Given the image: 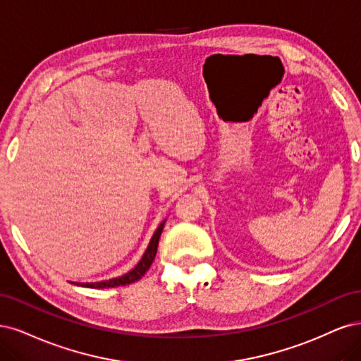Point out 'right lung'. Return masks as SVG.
<instances>
[{"label":"right lung","mask_w":361,"mask_h":361,"mask_svg":"<svg viewBox=\"0 0 361 361\" xmlns=\"http://www.w3.org/2000/svg\"><path fill=\"white\" fill-rule=\"evenodd\" d=\"M165 222H166V219L157 226L153 237H151V240L148 243V247L145 249V252L142 255L141 261H139L130 271H127L126 274L118 276V277H112V279H109V281H102V282H94V283H76V285L85 286V288H115V286L129 285V283L139 281V279H141L147 273V270L149 269L151 264H153V261H154V257L157 253L159 240L161 235V231H164Z\"/></svg>","instance_id":"obj_1"}]
</instances>
